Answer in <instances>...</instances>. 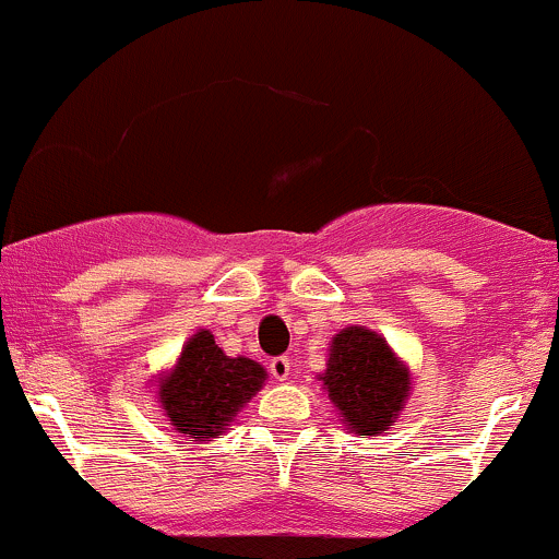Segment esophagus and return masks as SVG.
<instances>
[{"label":"esophagus","mask_w":559,"mask_h":559,"mask_svg":"<svg viewBox=\"0 0 559 559\" xmlns=\"http://www.w3.org/2000/svg\"><path fill=\"white\" fill-rule=\"evenodd\" d=\"M290 357H274L272 362H269V370H272V376L277 378V381H287V378H290Z\"/></svg>","instance_id":"34e87169"}]
</instances>
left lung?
<instances>
[{
	"instance_id": "8db88e82",
	"label": "left lung",
	"mask_w": 559,
	"mask_h": 559,
	"mask_svg": "<svg viewBox=\"0 0 559 559\" xmlns=\"http://www.w3.org/2000/svg\"><path fill=\"white\" fill-rule=\"evenodd\" d=\"M341 424L359 437L386 435L413 389L411 368L376 330L349 325L333 335L325 373L317 376Z\"/></svg>"
}]
</instances>
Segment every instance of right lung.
Returning <instances> with one entry per match:
<instances>
[{
  "mask_svg": "<svg viewBox=\"0 0 559 559\" xmlns=\"http://www.w3.org/2000/svg\"><path fill=\"white\" fill-rule=\"evenodd\" d=\"M266 368L250 357H229L205 328L186 338L181 354L154 376L162 416L178 437L210 442L266 383Z\"/></svg>",
  "mask_w": 559,
  "mask_h": 559,
  "instance_id": "obj_1",
  "label": "right lung"
}]
</instances>
